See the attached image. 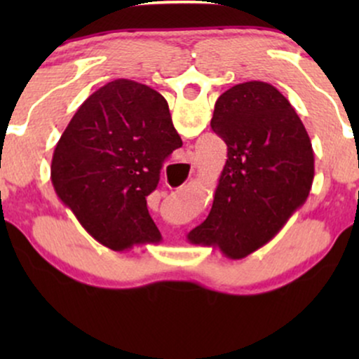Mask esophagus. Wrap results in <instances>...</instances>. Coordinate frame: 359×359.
Masks as SVG:
<instances>
[{
    "label": "esophagus",
    "instance_id": "1",
    "mask_svg": "<svg viewBox=\"0 0 359 359\" xmlns=\"http://www.w3.org/2000/svg\"><path fill=\"white\" fill-rule=\"evenodd\" d=\"M187 156H189V162H191L192 165H196V162H194V155H192V151H189Z\"/></svg>",
    "mask_w": 359,
    "mask_h": 359
}]
</instances>
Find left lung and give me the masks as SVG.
<instances>
[{"instance_id":"left-lung-1","label":"left lung","mask_w":359,"mask_h":359,"mask_svg":"<svg viewBox=\"0 0 359 359\" xmlns=\"http://www.w3.org/2000/svg\"><path fill=\"white\" fill-rule=\"evenodd\" d=\"M211 128L228 147L212 208L192 241L214 240L229 258L257 251L306 203L314 151L299 114L262 81L233 86L214 106Z\"/></svg>"}]
</instances>
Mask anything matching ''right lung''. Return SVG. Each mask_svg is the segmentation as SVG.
Instances as JSON below:
<instances>
[{"label": "right lung", "instance_id": "obj_1", "mask_svg": "<svg viewBox=\"0 0 359 359\" xmlns=\"http://www.w3.org/2000/svg\"><path fill=\"white\" fill-rule=\"evenodd\" d=\"M182 140L165 97L116 79L82 102L57 143L50 177L59 199L94 240L114 251L158 231L147 196Z\"/></svg>", "mask_w": 359, "mask_h": 359}]
</instances>
